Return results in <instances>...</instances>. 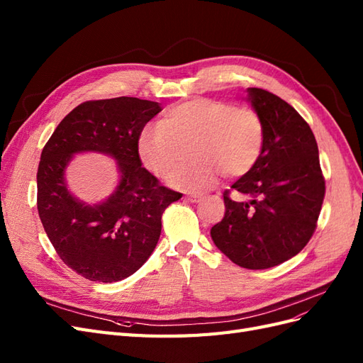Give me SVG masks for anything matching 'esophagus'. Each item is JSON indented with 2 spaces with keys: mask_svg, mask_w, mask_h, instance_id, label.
<instances>
[{
  "mask_svg": "<svg viewBox=\"0 0 363 363\" xmlns=\"http://www.w3.org/2000/svg\"><path fill=\"white\" fill-rule=\"evenodd\" d=\"M186 199H188L191 203H199V201H201V200H203V195H199V194H191V195L186 196Z\"/></svg>",
  "mask_w": 363,
  "mask_h": 363,
  "instance_id": "obj_1",
  "label": "esophagus"
}]
</instances>
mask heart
Segmentation results:
<instances>
[{
    "mask_svg": "<svg viewBox=\"0 0 363 363\" xmlns=\"http://www.w3.org/2000/svg\"><path fill=\"white\" fill-rule=\"evenodd\" d=\"M265 125L255 108L212 98H194L174 104L157 127L142 131L138 151L142 163L167 179L191 148L194 162L176 173L171 186L182 191H204L225 172L247 174L260 157Z\"/></svg>",
    "mask_w": 363,
    "mask_h": 363,
    "instance_id": "obj_1",
    "label": "heart"
}]
</instances>
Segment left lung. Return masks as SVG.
<instances>
[{
	"label": "left lung",
	"mask_w": 363,
	"mask_h": 363,
	"mask_svg": "<svg viewBox=\"0 0 363 363\" xmlns=\"http://www.w3.org/2000/svg\"><path fill=\"white\" fill-rule=\"evenodd\" d=\"M248 101L265 125L260 157L224 192L225 215L212 227L215 245L236 265L267 269L289 260L309 242L321 212L325 180L309 124L280 96L248 87Z\"/></svg>",
	"instance_id": "left-lung-1"
}]
</instances>
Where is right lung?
I'll use <instances>...</instances> for the list:
<instances>
[{"label":"right lung","mask_w":363,"mask_h":363,"mask_svg":"<svg viewBox=\"0 0 363 363\" xmlns=\"http://www.w3.org/2000/svg\"><path fill=\"white\" fill-rule=\"evenodd\" d=\"M162 107L133 96L86 101L62 119L42 150L38 212L59 257L91 281L112 283L136 272L155 251L162 215L182 199L142 167L138 142ZM103 152L117 160L121 180L100 205L67 191L64 169L77 152Z\"/></svg>","instance_id":"right-lung-1"}]
</instances>
